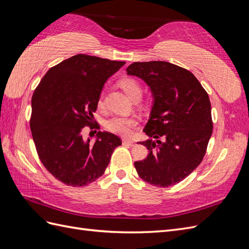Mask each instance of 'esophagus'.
<instances>
[{"instance_id":"1","label":"esophagus","mask_w":249,"mask_h":249,"mask_svg":"<svg viewBox=\"0 0 249 249\" xmlns=\"http://www.w3.org/2000/svg\"><path fill=\"white\" fill-rule=\"evenodd\" d=\"M123 144L124 145H127V146H134L135 142L132 140H127V139H124L123 140Z\"/></svg>"}]
</instances>
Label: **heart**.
<instances>
[{"instance_id": "b5f03b06", "label": "heart", "mask_w": 249, "mask_h": 249, "mask_svg": "<svg viewBox=\"0 0 249 249\" xmlns=\"http://www.w3.org/2000/svg\"><path fill=\"white\" fill-rule=\"evenodd\" d=\"M120 87L132 100L136 96H141L140 85L132 79L123 80L120 82ZM97 105H99V107L103 106V94H101ZM137 124V119L132 116H113L107 120L105 126L108 131L120 135V136H129L132 133L133 127L136 126Z\"/></svg>"}]
</instances>
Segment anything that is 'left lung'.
Returning <instances> with one entry per match:
<instances>
[{"mask_svg":"<svg viewBox=\"0 0 249 249\" xmlns=\"http://www.w3.org/2000/svg\"><path fill=\"white\" fill-rule=\"evenodd\" d=\"M126 73L144 81L154 99L143 129L149 138L140 142L148 155L135 168L150 185H176L205 157L213 132L209 95L192 72L166 61L134 62Z\"/></svg>","mask_w":249,"mask_h":249,"instance_id":"obj_1","label":"left lung"}]
</instances>
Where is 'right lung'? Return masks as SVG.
Here are the masks:
<instances>
[{"instance_id":"obj_1","label":"right lung","mask_w":249,"mask_h":249,"mask_svg":"<svg viewBox=\"0 0 249 249\" xmlns=\"http://www.w3.org/2000/svg\"><path fill=\"white\" fill-rule=\"evenodd\" d=\"M124 61L79 54L53 66L32 96L30 120L37 154L43 166L62 183L86 186L104 175L113 150L122 145L116 135L99 131L84 140V126L94 127L93 113L106 81Z\"/></svg>"}]
</instances>
